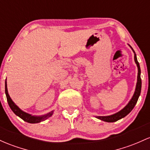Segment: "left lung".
<instances>
[{
    "label": "left lung",
    "instance_id": "8db88e82",
    "mask_svg": "<svg viewBox=\"0 0 150 150\" xmlns=\"http://www.w3.org/2000/svg\"><path fill=\"white\" fill-rule=\"evenodd\" d=\"M130 47L132 48L131 46ZM133 52H134V61H135V63L137 64V68H138V74H137V82L135 91H134V95H133L132 98L130 101L128 103V104L120 112L115 113V114L109 115V116H96V117L98 118V119H100L101 120L105 121V122H116L119 120L122 119V118L125 117L126 115H127L129 112H130L132 110L133 108H134V107L135 106L138 100V98H139V95H140L141 88H142V80H141V78H140L141 70H140V67H139V64L137 61V59L135 52H134V50H133Z\"/></svg>",
    "mask_w": 150,
    "mask_h": 150
}]
</instances>
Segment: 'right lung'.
Returning <instances> with one entry per match:
<instances>
[{"instance_id": "1", "label": "right lung", "mask_w": 150, "mask_h": 150, "mask_svg": "<svg viewBox=\"0 0 150 150\" xmlns=\"http://www.w3.org/2000/svg\"><path fill=\"white\" fill-rule=\"evenodd\" d=\"M5 91H6V98H7L8 103L9 105L10 108L12 110V111L16 114L17 116H18L19 117H21V119L23 120L24 121L27 122L28 123H38L40 122H42L45 120H47V118L50 117V116H52L53 111H51L50 112L47 113V114L42 115V116H33V115H31L30 114H28L27 112H25L21 110L17 106L15 103H13L11 98H10V95H8V88H7V82L6 80V83H5Z\"/></svg>"}]
</instances>
